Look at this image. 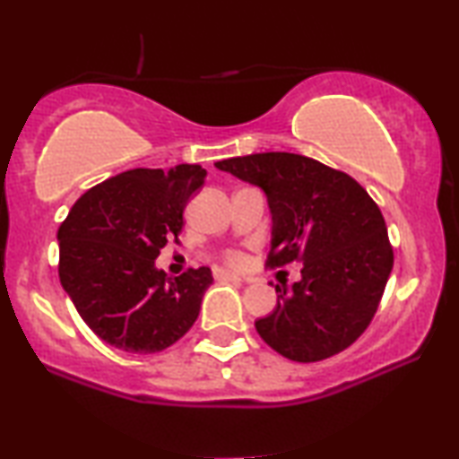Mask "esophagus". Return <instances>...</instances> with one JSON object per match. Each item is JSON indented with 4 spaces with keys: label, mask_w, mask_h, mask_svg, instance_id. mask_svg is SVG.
<instances>
[{
    "label": "esophagus",
    "mask_w": 459,
    "mask_h": 459,
    "mask_svg": "<svg viewBox=\"0 0 459 459\" xmlns=\"http://www.w3.org/2000/svg\"><path fill=\"white\" fill-rule=\"evenodd\" d=\"M215 278L217 280H236V281H250L248 278H242V275H238L234 272H228V269H217L215 272Z\"/></svg>",
    "instance_id": "obj_1"
}]
</instances>
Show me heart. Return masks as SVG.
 Returning a JSON list of instances; mask_svg holds the SVG:
<instances>
[{
    "mask_svg": "<svg viewBox=\"0 0 459 459\" xmlns=\"http://www.w3.org/2000/svg\"><path fill=\"white\" fill-rule=\"evenodd\" d=\"M230 261L234 263V265H240V263H242V256L238 255V253H234V255H230Z\"/></svg>",
    "mask_w": 459,
    "mask_h": 459,
    "instance_id": "1",
    "label": "heart"
}]
</instances>
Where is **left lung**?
<instances>
[{
	"instance_id": "obj_1",
	"label": "left lung",
	"mask_w": 459,
	"mask_h": 459,
	"mask_svg": "<svg viewBox=\"0 0 459 459\" xmlns=\"http://www.w3.org/2000/svg\"><path fill=\"white\" fill-rule=\"evenodd\" d=\"M256 186L272 212L269 265L303 263L292 288L255 328L292 361L341 353L372 322L393 269L385 217L347 173L292 152H263L215 162Z\"/></svg>"
}]
</instances>
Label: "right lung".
Masks as SVG:
<instances>
[{
    "mask_svg": "<svg viewBox=\"0 0 459 459\" xmlns=\"http://www.w3.org/2000/svg\"><path fill=\"white\" fill-rule=\"evenodd\" d=\"M200 165L131 169L87 190L58 230L60 284L83 322L127 353H159L200 313L209 267L171 278L156 267L184 209L204 184Z\"/></svg>",
    "mask_w": 459,
    "mask_h": 459,
    "instance_id": "1",
    "label": "right lung"
}]
</instances>
